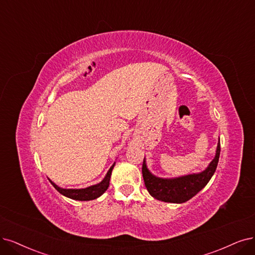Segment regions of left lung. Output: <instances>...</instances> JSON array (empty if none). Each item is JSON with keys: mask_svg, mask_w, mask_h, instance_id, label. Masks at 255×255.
<instances>
[{"mask_svg": "<svg viewBox=\"0 0 255 255\" xmlns=\"http://www.w3.org/2000/svg\"><path fill=\"white\" fill-rule=\"evenodd\" d=\"M220 153L221 144L219 138L215 156L205 170L177 177H159L152 174L148 169L146 159L144 158L142 172L148 192L154 199L166 203L182 204L189 201L210 181L218 167Z\"/></svg>", "mask_w": 255, "mask_h": 255, "instance_id": "8db88e82", "label": "left lung"}]
</instances>
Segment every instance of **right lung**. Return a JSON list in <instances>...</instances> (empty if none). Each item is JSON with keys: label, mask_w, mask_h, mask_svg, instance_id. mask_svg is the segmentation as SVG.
Listing matches in <instances>:
<instances>
[{"label": "right lung", "mask_w": 255, "mask_h": 255, "mask_svg": "<svg viewBox=\"0 0 255 255\" xmlns=\"http://www.w3.org/2000/svg\"><path fill=\"white\" fill-rule=\"evenodd\" d=\"M115 165H116V162L113 163V165L110 167L106 176L104 177V180L101 183L89 186L87 188H81V189H65V188H61L56 184H54L51 180H49V178L48 180L55 189L66 197H69V199L75 200V201H92V200L98 199V197H100L108 189L111 172Z\"/></svg>", "instance_id": "right-lung-1"}]
</instances>
